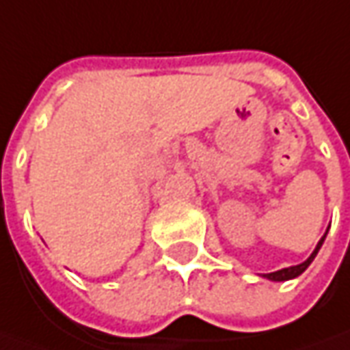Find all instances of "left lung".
<instances>
[{
    "instance_id": "8db88e82",
    "label": "left lung",
    "mask_w": 350,
    "mask_h": 350,
    "mask_svg": "<svg viewBox=\"0 0 350 350\" xmlns=\"http://www.w3.org/2000/svg\"><path fill=\"white\" fill-rule=\"evenodd\" d=\"M325 235H327V232H325L324 237H322V239L318 241V245H316V249H314V251H312V255L308 256L305 262H301V265H297V266H289V268H282V270H278V272H270V274H265V278H268V280H272V282H285V280H293V278H297V275L303 274L306 268L310 266V262L314 260V256L318 255L320 247H322V243H324Z\"/></svg>"
}]
</instances>
